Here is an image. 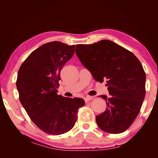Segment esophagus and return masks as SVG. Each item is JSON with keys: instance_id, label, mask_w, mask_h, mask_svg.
<instances>
[{"instance_id": "esophagus-1", "label": "esophagus", "mask_w": 158, "mask_h": 158, "mask_svg": "<svg viewBox=\"0 0 158 158\" xmlns=\"http://www.w3.org/2000/svg\"><path fill=\"white\" fill-rule=\"evenodd\" d=\"M93 99H94V98H93V97L87 96V97H85V98H84V100H85V103H87V102H89L90 100H92Z\"/></svg>"}]
</instances>
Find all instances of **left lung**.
Wrapping results in <instances>:
<instances>
[{"label": "left lung", "mask_w": 158, "mask_h": 158, "mask_svg": "<svg viewBox=\"0 0 158 158\" xmlns=\"http://www.w3.org/2000/svg\"><path fill=\"white\" fill-rule=\"evenodd\" d=\"M76 54L95 81L107 80L111 97L100 95L107 107L96 116L98 127L110 134L125 132L137 117L146 95V73L140 60L130 51L106 40L76 45Z\"/></svg>", "instance_id": "1"}]
</instances>
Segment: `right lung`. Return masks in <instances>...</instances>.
I'll return each instance as SVG.
<instances>
[{"label":"right lung","mask_w":158,"mask_h":158,"mask_svg":"<svg viewBox=\"0 0 158 158\" xmlns=\"http://www.w3.org/2000/svg\"><path fill=\"white\" fill-rule=\"evenodd\" d=\"M74 52V45L47 43L33 51L18 70L20 101L33 123L48 135L70 131L77 121L78 109L85 105L83 99L57 94L60 70Z\"/></svg>","instance_id":"obj_1"}]
</instances>
